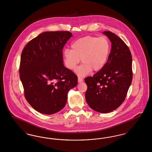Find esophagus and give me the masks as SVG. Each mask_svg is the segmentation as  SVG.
<instances>
[{
	"mask_svg": "<svg viewBox=\"0 0 152 152\" xmlns=\"http://www.w3.org/2000/svg\"><path fill=\"white\" fill-rule=\"evenodd\" d=\"M83 79L82 78H80V77L78 78V82L79 83H81V82H83Z\"/></svg>",
	"mask_w": 152,
	"mask_h": 152,
	"instance_id": "obj_1",
	"label": "esophagus"
}]
</instances>
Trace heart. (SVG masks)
<instances>
[{"label":"heart","mask_w":152,"mask_h":152,"mask_svg":"<svg viewBox=\"0 0 152 152\" xmlns=\"http://www.w3.org/2000/svg\"><path fill=\"white\" fill-rule=\"evenodd\" d=\"M71 50L66 49L63 52V58L66 68L74 70L80 62L83 63L75 71L80 77H84L92 70L100 71L108 61L111 43L105 36L88 35L73 42Z\"/></svg>","instance_id":"heart-1"}]
</instances>
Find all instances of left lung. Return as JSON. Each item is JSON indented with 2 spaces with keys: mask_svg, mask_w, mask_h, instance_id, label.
<instances>
[{
  "mask_svg": "<svg viewBox=\"0 0 152 152\" xmlns=\"http://www.w3.org/2000/svg\"><path fill=\"white\" fill-rule=\"evenodd\" d=\"M102 33L112 43L110 53L102 69L85 79L86 99L91 108L106 113L119 107L125 99L133 77L132 58L121 38L110 31Z\"/></svg>",
  "mask_w": 152,
  "mask_h": 152,
  "instance_id": "1",
  "label": "left lung"
}]
</instances>
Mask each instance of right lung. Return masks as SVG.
<instances>
[{"label": "right lung", "instance_id": "obj_1", "mask_svg": "<svg viewBox=\"0 0 152 152\" xmlns=\"http://www.w3.org/2000/svg\"><path fill=\"white\" fill-rule=\"evenodd\" d=\"M72 36L69 31L44 32L32 39L22 51L20 79L25 97L40 113L52 115L64 107L69 91L77 76L63 64V50Z\"/></svg>", "mask_w": 152, "mask_h": 152}]
</instances>
